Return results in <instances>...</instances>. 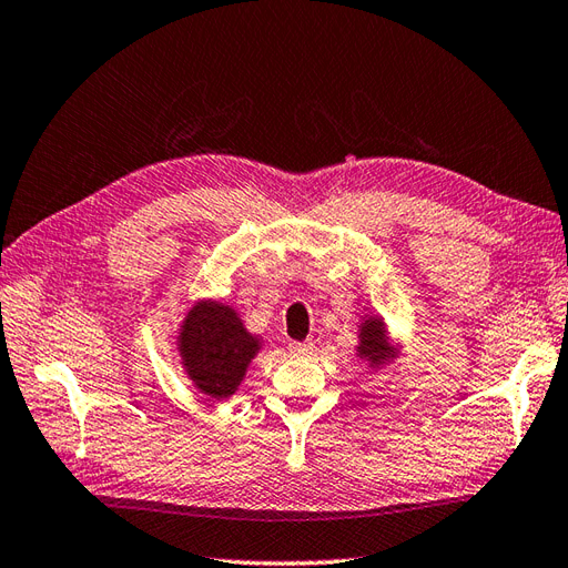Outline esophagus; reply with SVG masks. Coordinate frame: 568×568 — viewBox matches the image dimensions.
Instances as JSON below:
<instances>
[{
    "label": "esophagus",
    "mask_w": 568,
    "mask_h": 568,
    "mask_svg": "<svg viewBox=\"0 0 568 568\" xmlns=\"http://www.w3.org/2000/svg\"><path fill=\"white\" fill-rule=\"evenodd\" d=\"M287 349L293 356H310L314 352V343H290Z\"/></svg>",
    "instance_id": "obj_1"
}]
</instances>
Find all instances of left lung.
Here are the masks:
<instances>
[{
  "instance_id": "1",
  "label": "left lung",
  "mask_w": 568,
  "mask_h": 568,
  "mask_svg": "<svg viewBox=\"0 0 568 568\" xmlns=\"http://www.w3.org/2000/svg\"><path fill=\"white\" fill-rule=\"evenodd\" d=\"M362 333H359V356L371 364V366H383L385 362H390L393 356L397 354V349L390 345V339H387V331H385V323L383 318H366L362 323Z\"/></svg>"
}]
</instances>
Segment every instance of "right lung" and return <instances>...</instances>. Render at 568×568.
Returning <instances> with one entry per match:
<instances>
[{"label":"right lung","instance_id":"1","mask_svg":"<svg viewBox=\"0 0 568 568\" xmlns=\"http://www.w3.org/2000/svg\"><path fill=\"white\" fill-rule=\"evenodd\" d=\"M258 347V337L247 333L235 310L221 302L194 304L178 335L187 376L212 399H225L237 390Z\"/></svg>","mask_w":568,"mask_h":568}]
</instances>
